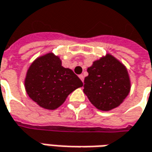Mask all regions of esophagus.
Returning a JSON list of instances; mask_svg holds the SVG:
<instances>
[{"label": "esophagus", "instance_id": "1", "mask_svg": "<svg viewBox=\"0 0 152 152\" xmlns=\"http://www.w3.org/2000/svg\"><path fill=\"white\" fill-rule=\"evenodd\" d=\"M79 78H80L82 81H84V76H83V75H80V76H79Z\"/></svg>", "mask_w": 152, "mask_h": 152}]
</instances>
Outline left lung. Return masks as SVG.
I'll return each mask as SVG.
<instances>
[{
  "label": "left lung",
  "mask_w": 152,
  "mask_h": 152,
  "mask_svg": "<svg viewBox=\"0 0 152 152\" xmlns=\"http://www.w3.org/2000/svg\"><path fill=\"white\" fill-rule=\"evenodd\" d=\"M83 92L97 109L109 111L118 107L130 91L126 67L107 54L87 68Z\"/></svg>",
  "instance_id": "obj_1"
}]
</instances>
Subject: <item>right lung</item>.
<instances>
[{"label": "right lung", "mask_w": 152, "mask_h": 152, "mask_svg": "<svg viewBox=\"0 0 152 152\" xmlns=\"http://www.w3.org/2000/svg\"><path fill=\"white\" fill-rule=\"evenodd\" d=\"M24 84L29 97L49 110L60 107L70 93L83 86L80 78L71 69L61 66L59 56L53 53L34 60L27 71Z\"/></svg>", "instance_id": "1"}]
</instances>
